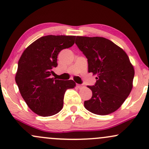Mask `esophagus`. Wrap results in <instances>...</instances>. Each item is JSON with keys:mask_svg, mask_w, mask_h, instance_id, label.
Masks as SVG:
<instances>
[{"mask_svg": "<svg viewBox=\"0 0 149 149\" xmlns=\"http://www.w3.org/2000/svg\"><path fill=\"white\" fill-rule=\"evenodd\" d=\"M76 86H77V88H78L80 89V88H83V85H81V84H77V85H76Z\"/></svg>", "mask_w": 149, "mask_h": 149, "instance_id": "esophagus-1", "label": "esophagus"}]
</instances>
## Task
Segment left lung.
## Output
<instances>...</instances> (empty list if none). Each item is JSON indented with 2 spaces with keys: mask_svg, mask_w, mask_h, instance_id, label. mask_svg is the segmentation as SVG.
<instances>
[{
  "mask_svg": "<svg viewBox=\"0 0 149 149\" xmlns=\"http://www.w3.org/2000/svg\"><path fill=\"white\" fill-rule=\"evenodd\" d=\"M76 44L88 59V72L97 82L88 86L92 92L85 108L97 115L105 116L121 107L132 89L134 69L122 48L103 37L77 36Z\"/></svg>",
  "mask_w": 149,
  "mask_h": 149,
  "instance_id": "8db88e82",
  "label": "left lung"
}]
</instances>
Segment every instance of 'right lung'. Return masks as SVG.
Masks as SVG:
<instances>
[{"instance_id": "obj_1", "label": "right lung", "mask_w": 149, "mask_h": 149, "mask_svg": "<svg viewBox=\"0 0 149 149\" xmlns=\"http://www.w3.org/2000/svg\"><path fill=\"white\" fill-rule=\"evenodd\" d=\"M75 36H42L25 49L18 61L15 81L31 110L40 116H51L62 109L64 93L73 88L72 80L51 78L57 66V56L75 42Z\"/></svg>"}]
</instances>
